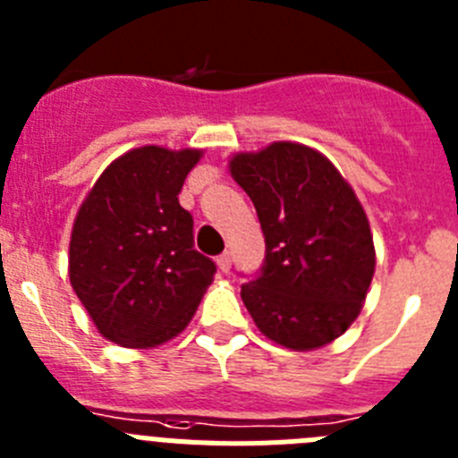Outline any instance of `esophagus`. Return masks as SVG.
<instances>
[{"instance_id": "34e87169", "label": "esophagus", "mask_w": 458, "mask_h": 458, "mask_svg": "<svg viewBox=\"0 0 458 458\" xmlns=\"http://www.w3.org/2000/svg\"><path fill=\"white\" fill-rule=\"evenodd\" d=\"M216 265H219V269L224 271V274H228L230 267H233V255H230L228 250H225V253H221L219 258H216Z\"/></svg>"}]
</instances>
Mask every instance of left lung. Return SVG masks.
<instances>
[{
	"mask_svg": "<svg viewBox=\"0 0 458 458\" xmlns=\"http://www.w3.org/2000/svg\"><path fill=\"white\" fill-rule=\"evenodd\" d=\"M230 175L253 200L265 234V265L242 285L255 327L294 352L340 337L360 312L377 265L353 189L321 152L292 141L239 152Z\"/></svg>",
	"mask_w": 458,
	"mask_h": 458,
	"instance_id": "obj_1",
	"label": "left lung"
}]
</instances>
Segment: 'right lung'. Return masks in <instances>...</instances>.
I'll return each instance as SVG.
<instances>
[{"label":"right lung","instance_id":"add662e5","mask_svg":"<svg viewBox=\"0 0 458 458\" xmlns=\"http://www.w3.org/2000/svg\"><path fill=\"white\" fill-rule=\"evenodd\" d=\"M200 155L134 148L105 168L77 212L70 285L121 347H157L182 333L216 274L193 249V219L178 200Z\"/></svg>","mask_w":458,"mask_h":458}]
</instances>
